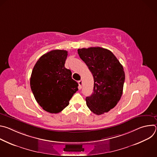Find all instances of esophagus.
Returning a JSON list of instances; mask_svg holds the SVG:
<instances>
[{
    "instance_id": "1",
    "label": "esophagus",
    "mask_w": 157,
    "mask_h": 157,
    "mask_svg": "<svg viewBox=\"0 0 157 157\" xmlns=\"http://www.w3.org/2000/svg\"><path fill=\"white\" fill-rule=\"evenodd\" d=\"M78 84H79V89L82 88V81L80 80L78 81Z\"/></svg>"
}]
</instances>
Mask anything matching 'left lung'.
Returning <instances> with one entry per match:
<instances>
[{
  "label": "left lung",
  "mask_w": 157,
  "mask_h": 157,
  "mask_svg": "<svg viewBox=\"0 0 157 157\" xmlns=\"http://www.w3.org/2000/svg\"><path fill=\"white\" fill-rule=\"evenodd\" d=\"M78 53L94 78V92L86 97L87 106L96 115L107 113L122 96L125 81L123 66L113 53L103 48H81Z\"/></svg>",
  "instance_id": "1"
}]
</instances>
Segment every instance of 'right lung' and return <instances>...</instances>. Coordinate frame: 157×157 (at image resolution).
Here are the masks:
<instances>
[{
  "label": "right lung",
  "instance_id": "obj_1",
  "mask_svg": "<svg viewBox=\"0 0 157 157\" xmlns=\"http://www.w3.org/2000/svg\"><path fill=\"white\" fill-rule=\"evenodd\" d=\"M67 56L66 50L50 51L39 58L32 72V91L38 104L50 113L63 110L78 90L71 71L64 67Z\"/></svg>",
  "mask_w": 157,
  "mask_h": 157
}]
</instances>
